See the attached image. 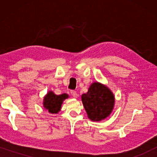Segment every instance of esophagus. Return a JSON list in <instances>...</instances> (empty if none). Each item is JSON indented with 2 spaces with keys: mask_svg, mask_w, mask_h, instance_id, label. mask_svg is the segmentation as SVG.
Returning <instances> with one entry per match:
<instances>
[{
  "mask_svg": "<svg viewBox=\"0 0 157 157\" xmlns=\"http://www.w3.org/2000/svg\"><path fill=\"white\" fill-rule=\"evenodd\" d=\"M71 95L74 96V98H77L78 96V94L76 91H71Z\"/></svg>",
  "mask_w": 157,
  "mask_h": 157,
  "instance_id": "esophagus-1",
  "label": "esophagus"
}]
</instances>
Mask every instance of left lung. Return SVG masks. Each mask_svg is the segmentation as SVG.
Masks as SVG:
<instances>
[{"label":"left lung","mask_w":157,"mask_h":157,"mask_svg":"<svg viewBox=\"0 0 157 157\" xmlns=\"http://www.w3.org/2000/svg\"><path fill=\"white\" fill-rule=\"evenodd\" d=\"M81 101L91 121H101L112 112L115 98L108 87L98 82L90 86L86 94L81 95Z\"/></svg>","instance_id":"left-lung-1"}]
</instances>
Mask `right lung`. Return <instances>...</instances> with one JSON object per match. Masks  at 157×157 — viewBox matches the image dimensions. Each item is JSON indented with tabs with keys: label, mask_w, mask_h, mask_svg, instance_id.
Segmentation results:
<instances>
[{
	"label": "right lung",
	"mask_w": 157,
	"mask_h": 157,
	"mask_svg": "<svg viewBox=\"0 0 157 157\" xmlns=\"http://www.w3.org/2000/svg\"><path fill=\"white\" fill-rule=\"evenodd\" d=\"M68 98L67 94L56 95L53 91H48L44 98V107L48 112L51 113H57L61 110V105L66 98Z\"/></svg>",
	"instance_id": "obj_1"
}]
</instances>
